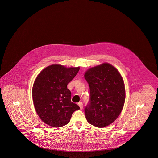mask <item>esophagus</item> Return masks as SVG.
<instances>
[{
  "instance_id": "obj_1",
  "label": "esophagus",
  "mask_w": 158,
  "mask_h": 158,
  "mask_svg": "<svg viewBox=\"0 0 158 158\" xmlns=\"http://www.w3.org/2000/svg\"><path fill=\"white\" fill-rule=\"evenodd\" d=\"M78 105L79 106V107H80V108H81V109H82V108H83V103H82L81 102H79V103H78Z\"/></svg>"
}]
</instances>
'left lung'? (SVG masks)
Returning <instances> with one entry per match:
<instances>
[{"instance_id":"obj_1","label":"left lung","mask_w":158,"mask_h":158,"mask_svg":"<svg viewBox=\"0 0 158 158\" xmlns=\"http://www.w3.org/2000/svg\"><path fill=\"white\" fill-rule=\"evenodd\" d=\"M85 77L90 87V100L85 108L87 122L104 127L119 116L125 101L124 81L119 71L110 64L93 67Z\"/></svg>"}]
</instances>
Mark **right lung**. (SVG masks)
<instances>
[{
  "instance_id": "obj_1",
  "label": "right lung",
  "mask_w": 158,
  "mask_h": 158,
  "mask_svg": "<svg viewBox=\"0 0 158 158\" xmlns=\"http://www.w3.org/2000/svg\"><path fill=\"white\" fill-rule=\"evenodd\" d=\"M79 69L52 65L36 78L32 88L34 106L46 124L55 127L64 126L69 122L73 112L80 109L71 101V92L67 88Z\"/></svg>"
}]
</instances>
